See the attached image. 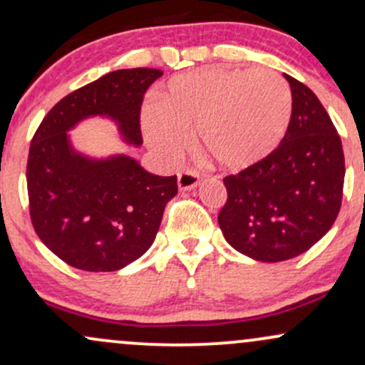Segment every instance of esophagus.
Returning <instances> with one entry per match:
<instances>
[{
	"label": "esophagus",
	"instance_id": "34e87169",
	"mask_svg": "<svg viewBox=\"0 0 365 365\" xmlns=\"http://www.w3.org/2000/svg\"><path fill=\"white\" fill-rule=\"evenodd\" d=\"M199 183V175L192 170L180 171L178 173V187L180 190H192V188L197 187Z\"/></svg>",
	"mask_w": 365,
	"mask_h": 365
}]
</instances>
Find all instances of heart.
Returning <instances> with one entry per match:
<instances>
[{
	"label": "heart",
	"instance_id": "obj_1",
	"mask_svg": "<svg viewBox=\"0 0 365 365\" xmlns=\"http://www.w3.org/2000/svg\"><path fill=\"white\" fill-rule=\"evenodd\" d=\"M288 82L267 68L206 66L173 77L144 113L145 139L175 159L194 132L197 149L225 170H244L278 148L292 120Z\"/></svg>",
	"mask_w": 365,
	"mask_h": 365
}]
</instances>
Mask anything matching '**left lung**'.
<instances>
[{"label": "left lung", "mask_w": 365, "mask_h": 365, "mask_svg": "<svg viewBox=\"0 0 365 365\" xmlns=\"http://www.w3.org/2000/svg\"><path fill=\"white\" fill-rule=\"evenodd\" d=\"M293 110L273 153L225 177L228 199L217 216L238 252L261 262L304 254L321 240L341 207L345 158L341 139L317 96L284 73Z\"/></svg>", "instance_id": "left-lung-1"}]
</instances>
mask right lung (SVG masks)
I'll return each instance as SVG.
<instances>
[{
    "mask_svg": "<svg viewBox=\"0 0 365 365\" xmlns=\"http://www.w3.org/2000/svg\"><path fill=\"white\" fill-rule=\"evenodd\" d=\"M163 75L156 68L106 73L60 103L41 121L29 149L27 190L37 237L61 261L82 271H118L153 245L177 177L149 173L125 154L94 159L72 148L78 121L106 116L120 135L142 144L140 106Z\"/></svg>",
    "mask_w": 365,
    "mask_h": 365,
    "instance_id": "1",
    "label": "right lung"
}]
</instances>
